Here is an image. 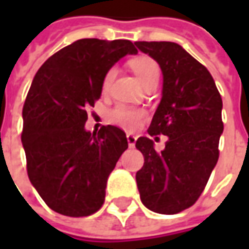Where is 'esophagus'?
<instances>
[{
  "instance_id": "1",
  "label": "esophagus",
  "mask_w": 249,
  "mask_h": 249,
  "mask_svg": "<svg viewBox=\"0 0 249 249\" xmlns=\"http://www.w3.org/2000/svg\"><path fill=\"white\" fill-rule=\"evenodd\" d=\"M126 140H128V144H129L130 148H133L136 144V140H137V137L135 135H132V133H128L126 135Z\"/></svg>"
}]
</instances>
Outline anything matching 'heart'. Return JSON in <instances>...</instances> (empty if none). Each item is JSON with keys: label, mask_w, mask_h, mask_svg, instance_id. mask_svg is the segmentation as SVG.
Here are the masks:
<instances>
[{"label": "heart", "mask_w": 249, "mask_h": 249, "mask_svg": "<svg viewBox=\"0 0 249 249\" xmlns=\"http://www.w3.org/2000/svg\"><path fill=\"white\" fill-rule=\"evenodd\" d=\"M130 66L135 71L140 82L145 87L146 84L152 81H159V76H160V69L159 65L155 60H152L151 57H137L135 60L130 61ZM116 68H110L103 78V90L107 92L110 87V84L113 81L114 76H116ZM144 117V112L141 109L130 108V107H125V105H117L116 108L110 110L109 113V120L110 123L119 125L121 128L125 129L133 130L136 129L139 124H140L141 119Z\"/></svg>", "instance_id": "1"}]
</instances>
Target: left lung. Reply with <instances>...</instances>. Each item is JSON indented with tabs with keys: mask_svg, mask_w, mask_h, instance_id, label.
I'll return each mask as SVG.
<instances>
[{
	"mask_svg": "<svg viewBox=\"0 0 249 249\" xmlns=\"http://www.w3.org/2000/svg\"><path fill=\"white\" fill-rule=\"evenodd\" d=\"M162 73L161 100L148 133L165 135V149L139 137L144 165L136 173L140 198L156 213L175 214L196 203L219 159L223 101L208 69L176 42L136 41Z\"/></svg>",
	"mask_w": 249,
	"mask_h": 249,
	"instance_id": "left-lung-1",
	"label": "left lung"
}]
</instances>
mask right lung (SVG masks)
<instances>
[{
    "instance_id": "right-lung-1",
    "label": "right lung",
    "mask_w": 249,
    "mask_h": 249,
    "mask_svg": "<svg viewBox=\"0 0 249 249\" xmlns=\"http://www.w3.org/2000/svg\"><path fill=\"white\" fill-rule=\"evenodd\" d=\"M126 54L129 40L82 38L49 57L36 73L22 109V146L32 185L57 213L82 217L105 200L110 172L128 148L124 130L85 129L103 78Z\"/></svg>"
}]
</instances>
